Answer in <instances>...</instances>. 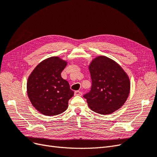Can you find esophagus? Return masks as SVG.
I'll return each instance as SVG.
<instances>
[{"instance_id": "34e87169", "label": "esophagus", "mask_w": 157, "mask_h": 157, "mask_svg": "<svg viewBox=\"0 0 157 157\" xmlns=\"http://www.w3.org/2000/svg\"><path fill=\"white\" fill-rule=\"evenodd\" d=\"M82 94V92L78 91V90H77V91L75 92V96H81Z\"/></svg>"}]
</instances>
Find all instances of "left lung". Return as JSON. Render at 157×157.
I'll list each match as a JSON object with an SVG mask.
<instances>
[{
    "mask_svg": "<svg viewBox=\"0 0 157 157\" xmlns=\"http://www.w3.org/2000/svg\"><path fill=\"white\" fill-rule=\"evenodd\" d=\"M89 70L92 87L83 97L90 109L108 115L124 105L130 93V83L121 66L107 57L99 56L90 63Z\"/></svg>",
    "mask_w": 157,
    "mask_h": 157,
    "instance_id": "1",
    "label": "left lung"
}]
</instances>
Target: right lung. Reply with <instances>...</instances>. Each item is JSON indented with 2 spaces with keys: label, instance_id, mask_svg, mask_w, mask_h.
Here are the masks:
<instances>
[{
  "label": "right lung",
  "instance_id": "right-lung-1",
  "mask_svg": "<svg viewBox=\"0 0 157 157\" xmlns=\"http://www.w3.org/2000/svg\"><path fill=\"white\" fill-rule=\"evenodd\" d=\"M66 65L58 57H51L38 65L28 78V97L33 107L46 116L63 113L73 96L69 82L61 76Z\"/></svg>",
  "mask_w": 157,
  "mask_h": 157
}]
</instances>
